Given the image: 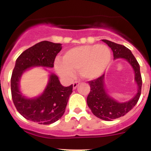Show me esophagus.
<instances>
[{"instance_id": "esophagus-1", "label": "esophagus", "mask_w": 151, "mask_h": 151, "mask_svg": "<svg viewBox=\"0 0 151 151\" xmlns=\"http://www.w3.org/2000/svg\"><path fill=\"white\" fill-rule=\"evenodd\" d=\"M78 84H79V82H78V81H76V82L73 83V88L76 89L77 88V86L78 85Z\"/></svg>"}]
</instances>
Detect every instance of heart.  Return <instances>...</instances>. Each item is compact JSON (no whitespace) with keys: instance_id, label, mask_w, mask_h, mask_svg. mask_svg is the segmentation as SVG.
I'll use <instances>...</instances> for the list:
<instances>
[{"instance_id":"heart-1","label":"heart","mask_w":151,"mask_h":151,"mask_svg":"<svg viewBox=\"0 0 151 151\" xmlns=\"http://www.w3.org/2000/svg\"><path fill=\"white\" fill-rule=\"evenodd\" d=\"M63 59L54 61V68L58 74L66 80L74 76L76 70L86 79L101 76L111 60V51L106 45H83L69 49Z\"/></svg>"}]
</instances>
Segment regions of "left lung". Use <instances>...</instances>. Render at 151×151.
Segmentation results:
<instances>
[{
    "mask_svg": "<svg viewBox=\"0 0 151 151\" xmlns=\"http://www.w3.org/2000/svg\"><path fill=\"white\" fill-rule=\"evenodd\" d=\"M102 41L112 49L114 59H125L132 66L134 72V80L138 85V91L132 99L127 102L119 103L107 94L104 85V74L96 79L89 81L91 91L87 97L88 106L95 116L103 120L111 121L125 116L135 106L141 96L142 79L139 64L129 48L108 40L104 39Z\"/></svg>",
    "mask_w": 151,
    "mask_h": 151,
    "instance_id": "1",
    "label": "left lung"
}]
</instances>
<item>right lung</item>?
I'll return each mask as SVG.
<instances>
[{"instance_id": "obj_1", "label": "right lung", "mask_w": 151, "mask_h": 151, "mask_svg": "<svg viewBox=\"0 0 151 151\" xmlns=\"http://www.w3.org/2000/svg\"><path fill=\"white\" fill-rule=\"evenodd\" d=\"M61 44L41 41L23 51L17 59L11 76V94L17 111L28 120L49 125L63 115L73 85L64 87L58 77L50 74L43 93L34 98H26L19 91V80L26 69L35 66L54 67L56 56L62 49Z\"/></svg>"}]
</instances>
